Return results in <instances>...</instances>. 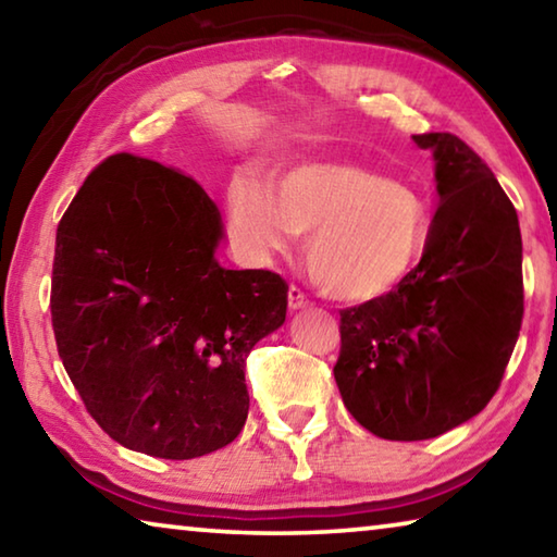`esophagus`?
<instances>
[{
    "label": "esophagus",
    "instance_id": "obj_1",
    "mask_svg": "<svg viewBox=\"0 0 557 557\" xmlns=\"http://www.w3.org/2000/svg\"><path fill=\"white\" fill-rule=\"evenodd\" d=\"M287 301H289V309H305L312 305V299H309L305 292H301L297 285H292L287 292Z\"/></svg>",
    "mask_w": 557,
    "mask_h": 557
}]
</instances>
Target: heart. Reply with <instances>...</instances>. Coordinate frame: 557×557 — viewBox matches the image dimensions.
<instances>
[{"label":"heart","mask_w":557,"mask_h":557,"mask_svg":"<svg viewBox=\"0 0 557 557\" xmlns=\"http://www.w3.org/2000/svg\"><path fill=\"white\" fill-rule=\"evenodd\" d=\"M231 221L252 250H285L307 235V265L319 287L348 301L388 295L418 268L430 238L428 201L369 166L305 162L231 188Z\"/></svg>","instance_id":"obj_1"}]
</instances>
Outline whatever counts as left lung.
I'll return each mask as SVG.
<instances>
[{"mask_svg": "<svg viewBox=\"0 0 557 557\" xmlns=\"http://www.w3.org/2000/svg\"><path fill=\"white\" fill-rule=\"evenodd\" d=\"M435 154L440 209L428 248L388 295L342 309L334 379L348 412L383 440H430L486 408L523 319V245L492 169L451 132Z\"/></svg>", "mask_w": 557, "mask_h": 557, "instance_id": "obj_1", "label": "left lung"}]
</instances>
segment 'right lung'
Listing matches in <instances>:
<instances>
[{"label":"right lung","mask_w":557,"mask_h":557,"mask_svg":"<svg viewBox=\"0 0 557 557\" xmlns=\"http://www.w3.org/2000/svg\"><path fill=\"white\" fill-rule=\"evenodd\" d=\"M223 223L196 178L112 154L55 233L51 322L86 410L122 447L194 459L240 435L245 358L282 326L287 282L215 260Z\"/></svg>","instance_id":"1"}]
</instances>
